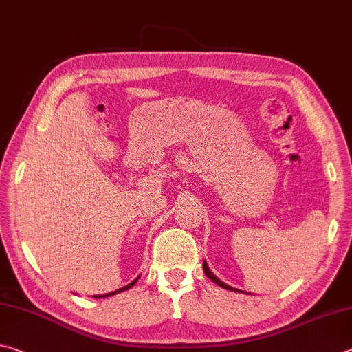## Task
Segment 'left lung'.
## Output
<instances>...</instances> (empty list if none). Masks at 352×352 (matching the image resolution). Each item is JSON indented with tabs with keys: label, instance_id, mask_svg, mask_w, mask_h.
Instances as JSON below:
<instances>
[{
	"label": "left lung",
	"instance_id": "8db88e82",
	"mask_svg": "<svg viewBox=\"0 0 352 352\" xmlns=\"http://www.w3.org/2000/svg\"><path fill=\"white\" fill-rule=\"evenodd\" d=\"M202 267H204V274L208 276V278H210L213 283H217L218 286H221L223 289H227V291H235V292H243V291H239V289H235V287H232V286H229V285H226V283H223L221 281L217 275H213V272L210 269H208V264L204 261L202 263Z\"/></svg>",
	"mask_w": 352,
	"mask_h": 352
}]
</instances>
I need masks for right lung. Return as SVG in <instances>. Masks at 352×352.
<instances>
[{"label": "right lung", "instance_id": "obj_1", "mask_svg": "<svg viewBox=\"0 0 352 352\" xmlns=\"http://www.w3.org/2000/svg\"><path fill=\"white\" fill-rule=\"evenodd\" d=\"M138 280H139V276H138V278H135L134 281L129 283V285H126L125 287H120V289H117V291H114V292H109V294H103V295H94V298H104V297H111V295H116V294H119V292L126 291V289H131V287L135 285V283H138Z\"/></svg>", "mask_w": 352, "mask_h": 352}]
</instances>
